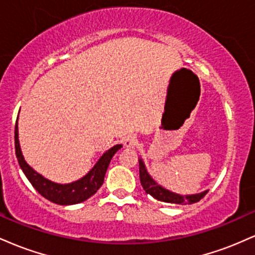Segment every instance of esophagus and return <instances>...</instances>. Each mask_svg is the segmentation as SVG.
I'll list each match as a JSON object with an SVG mask.
<instances>
[{"instance_id":"obj_1","label":"esophagus","mask_w":255,"mask_h":255,"mask_svg":"<svg viewBox=\"0 0 255 255\" xmlns=\"http://www.w3.org/2000/svg\"><path fill=\"white\" fill-rule=\"evenodd\" d=\"M136 145V139L134 136H128L125 140V146L126 147H134Z\"/></svg>"}]
</instances>
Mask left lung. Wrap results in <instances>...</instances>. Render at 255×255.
<instances>
[{
	"instance_id": "left-lung-1",
	"label": "left lung",
	"mask_w": 255,
	"mask_h": 255,
	"mask_svg": "<svg viewBox=\"0 0 255 255\" xmlns=\"http://www.w3.org/2000/svg\"><path fill=\"white\" fill-rule=\"evenodd\" d=\"M139 176H140V183H141L144 191L153 197L154 199L164 203H171V204H180V205H187V204H194L198 203L200 199H203L205 195L207 194L209 191H204L198 194L192 195H180L177 193L170 192L168 189L163 188L159 186L156 181L150 176L147 170H146L145 163L142 159H139Z\"/></svg>"
}]
</instances>
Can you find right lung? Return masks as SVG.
Masks as SVG:
<instances>
[{"mask_svg": "<svg viewBox=\"0 0 255 255\" xmlns=\"http://www.w3.org/2000/svg\"><path fill=\"white\" fill-rule=\"evenodd\" d=\"M14 134H15V136H14V139H15V154L21 170L24 171L27 180L30 181L32 186L34 187V189L40 195H43L44 198L50 200L51 203H55L57 205L79 204L92 197L101 188L102 184L104 182L105 172H107L108 166L110 164L111 158L122 147V145L113 146L110 150H108L105 153H103V156L99 158L95 166L84 177H81L80 180L74 181L72 183L61 184L52 182V181L42 176V175L38 174L36 170H33L26 163L19 144L17 120Z\"/></svg>", "mask_w": 255, "mask_h": 255, "instance_id": "add662e5", "label": "right lung"}]
</instances>
